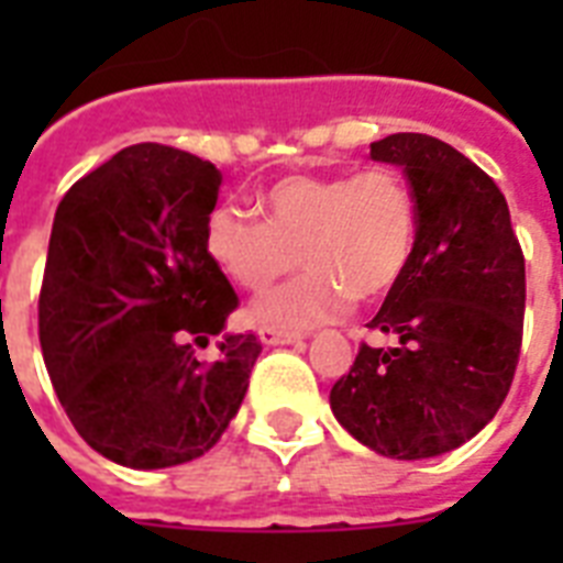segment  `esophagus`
I'll use <instances>...</instances> for the list:
<instances>
[{
	"instance_id": "esophagus-1",
	"label": "esophagus",
	"mask_w": 563,
	"mask_h": 563,
	"mask_svg": "<svg viewBox=\"0 0 563 563\" xmlns=\"http://www.w3.org/2000/svg\"><path fill=\"white\" fill-rule=\"evenodd\" d=\"M256 335H260V342L268 344V347H277V344H300V342H303V335L283 333V330H274V327H260V330H256Z\"/></svg>"
}]
</instances>
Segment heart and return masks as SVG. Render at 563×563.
<instances>
[{
	"instance_id": "heart-1",
	"label": "heart",
	"mask_w": 563,
	"mask_h": 563,
	"mask_svg": "<svg viewBox=\"0 0 563 563\" xmlns=\"http://www.w3.org/2000/svg\"><path fill=\"white\" fill-rule=\"evenodd\" d=\"M263 219L219 203L203 221V251L242 289L260 291L295 265L309 272L256 300L260 324H324L351 298L376 300L406 272L418 207L394 169L286 175L256 195Z\"/></svg>"
}]
</instances>
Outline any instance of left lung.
<instances>
[{"mask_svg": "<svg viewBox=\"0 0 563 563\" xmlns=\"http://www.w3.org/2000/svg\"><path fill=\"white\" fill-rule=\"evenodd\" d=\"M400 166L418 207V236L371 330L330 391L335 420L374 453L418 462L471 441L506 400L523 342L526 263L506 195L485 172L427 134L371 143Z\"/></svg>", "mask_w": 563, "mask_h": 563, "instance_id": "8db88e82", "label": "left lung"}]
</instances>
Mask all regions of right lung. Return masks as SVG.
Wrapping results in <instances>:
<instances>
[{
    "mask_svg": "<svg viewBox=\"0 0 563 563\" xmlns=\"http://www.w3.org/2000/svg\"><path fill=\"white\" fill-rule=\"evenodd\" d=\"M221 172L140 143L57 203L40 289V347L87 444L134 471L203 455L245 400L263 344L228 333L239 298L203 251ZM212 338L220 360L194 356Z\"/></svg>",
    "mask_w": 563,
    "mask_h": 563,
    "instance_id": "add662e5",
    "label": "right lung"
}]
</instances>
